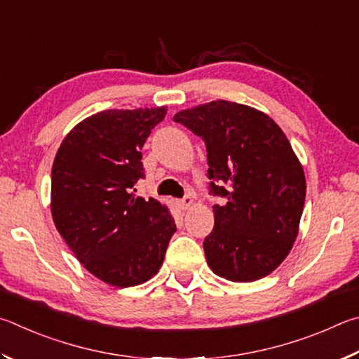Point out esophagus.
Returning <instances> with one entry per match:
<instances>
[{
  "mask_svg": "<svg viewBox=\"0 0 359 359\" xmlns=\"http://www.w3.org/2000/svg\"><path fill=\"white\" fill-rule=\"evenodd\" d=\"M176 203H178V206H180L181 210H187V208H189V206L194 205V200H192V197H184V198H180Z\"/></svg>",
  "mask_w": 359,
  "mask_h": 359,
  "instance_id": "34e87169",
  "label": "esophagus"
}]
</instances>
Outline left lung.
I'll return each mask as SVG.
<instances>
[{
    "label": "left lung",
    "mask_w": 359,
    "mask_h": 359,
    "mask_svg": "<svg viewBox=\"0 0 359 359\" xmlns=\"http://www.w3.org/2000/svg\"><path fill=\"white\" fill-rule=\"evenodd\" d=\"M173 121L202 137L215 229L205 238L219 278L252 282L273 273L293 248L306 198L303 167L284 132L252 107L212 100L178 111Z\"/></svg>",
    "instance_id": "1"
}]
</instances>
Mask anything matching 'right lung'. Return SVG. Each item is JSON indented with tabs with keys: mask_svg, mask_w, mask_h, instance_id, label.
I'll use <instances>...</instances> for the list:
<instances>
[{
	"mask_svg": "<svg viewBox=\"0 0 359 359\" xmlns=\"http://www.w3.org/2000/svg\"><path fill=\"white\" fill-rule=\"evenodd\" d=\"M167 107L104 110L62 140L52 167L56 230L88 271L119 288L140 285L162 266L176 225L167 206L135 197L142 148Z\"/></svg>",
	"mask_w": 359,
	"mask_h": 359,
	"instance_id": "1",
	"label": "right lung"
}]
</instances>
